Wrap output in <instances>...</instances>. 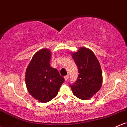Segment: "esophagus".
Returning <instances> with one entry per match:
<instances>
[{
  "mask_svg": "<svg viewBox=\"0 0 127 127\" xmlns=\"http://www.w3.org/2000/svg\"><path fill=\"white\" fill-rule=\"evenodd\" d=\"M68 77H69V76L68 75H66L64 76V79H65V81H67V79H68Z\"/></svg>",
  "mask_w": 127,
  "mask_h": 127,
  "instance_id": "esophagus-1",
  "label": "esophagus"
}]
</instances>
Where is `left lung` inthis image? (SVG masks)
<instances>
[{"label": "left lung", "instance_id": "left-lung-1", "mask_svg": "<svg viewBox=\"0 0 127 127\" xmlns=\"http://www.w3.org/2000/svg\"><path fill=\"white\" fill-rule=\"evenodd\" d=\"M72 55L79 74L70 87L76 97L81 100H88L101 87L103 75L100 63L93 52L85 47L80 48Z\"/></svg>", "mask_w": 127, "mask_h": 127}]
</instances>
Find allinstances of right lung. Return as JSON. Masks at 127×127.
I'll return each mask as SVG.
<instances>
[{
    "mask_svg": "<svg viewBox=\"0 0 127 127\" xmlns=\"http://www.w3.org/2000/svg\"><path fill=\"white\" fill-rule=\"evenodd\" d=\"M51 53L43 48L36 52L26 72V84L29 93L39 101L46 103L57 95L64 79L49 64Z\"/></svg>",
    "mask_w": 127,
    "mask_h": 127,
    "instance_id": "add662e5",
    "label": "right lung"
}]
</instances>
